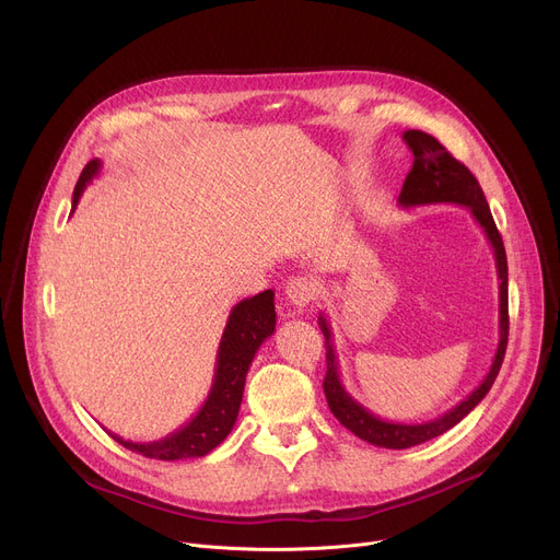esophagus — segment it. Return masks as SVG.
I'll use <instances>...</instances> for the list:
<instances>
[{"label": "esophagus", "instance_id": "obj_1", "mask_svg": "<svg viewBox=\"0 0 560 560\" xmlns=\"http://www.w3.org/2000/svg\"><path fill=\"white\" fill-rule=\"evenodd\" d=\"M285 300L290 302V306L294 308H306L317 294V288L315 283L308 279V277H292L288 283H285Z\"/></svg>", "mask_w": 560, "mask_h": 560}]
</instances>
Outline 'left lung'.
I'll use <instances>...</instances> for the list:
<instances>
[{"label": "left lung", "mask_w": 560, "mask_h": 560, "mask_svg": "<svg viewBox=\"0 0 560 560\" xmlns=\"http://www.w3.org/2000/svg\"><path fill=\"white\" fill-rule=\"evenodd\" d=\"M402 141L409 145V151L415 155L412 171L407 173L402 191L398 196V205L409 209V207H423V205H462L470 211V215L477 220V225L487 234L493 256H495V270H498V281H500V340L498 349L491 362L489 374L481 378V383L462 400L457 402L448 412L423 423H396V421H385L376 417L374 412H369L364 405H360L342 385L340 378V366H338V355H335V345H332V332L330 324L319 313L317 324L324 332L326 340V378H324V394L328 400V407L332 417L338 419L347 430H351L355 436L362 441L378 445V448H392V451H402V448H412V445L425 443L443 432H448L453 425H457L466 415H470L472 409L481 402V398L489 394L493 387L500 366L504 360L506 351V340H509V270H506V252L502 236L495 228V220L491 215L489 202L483 198V191L475 175L457 162L445 148L428 132L421 130H405Z\"/></svg>", "instance_id": "left-lung-1"}]
</instances>
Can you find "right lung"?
I'll return each instance as SVG.
<instances>
[{
	"label": "right lung",
	"instance_id": "1",
	"mask_svg": "<svg viewBox=\"0 0 560 560\" xmlns=\"http://www.w3.org/2000/svg\"><path fill=\"white\" fill-rule=\"evenodd\" d=\"M98 171H101V160H92L83 168L77 182V189H73L71 211L77 209L83 191L98 175ZM275 326H277V313H275L272 290H264L249 296V300L238 302L228 317L225 330H222L218 355H215L213 383L196 417H191L189 423H184L179 430L171 432L160 441L135 443L109 432L112 439L119 441L124 448L132 453H139L151 459H162V462L196 459V457L209 455L215 445H220L232 432L241 409L249 364L258 347L275 332Z\"/></svg>",
	"mask_w": 560,
	"mask_h": 560
}]
</instances>
